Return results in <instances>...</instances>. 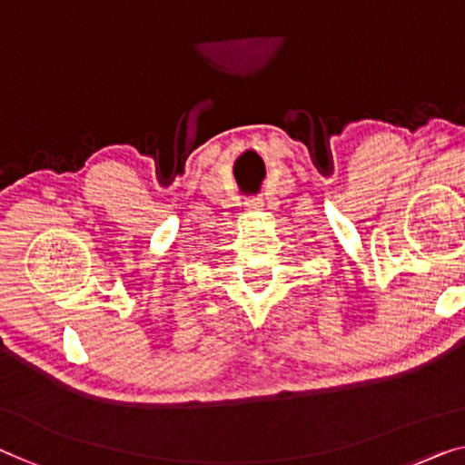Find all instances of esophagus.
<instances>
[{"instance_id": "34e87169", "label": "esophagus", "mask_w": 465, "mask_h": 465, "mask_svg": "<svg viewBox=\"0 0 465 465\" xmlns=\"http://www.w3.org/2000/svg\"><path fill=\"white\" fill-rule=\"evenodd\" d=\"M244 204H246L248 211H262V200L261 198H251Z\"/></svg>"}]
</instances>
